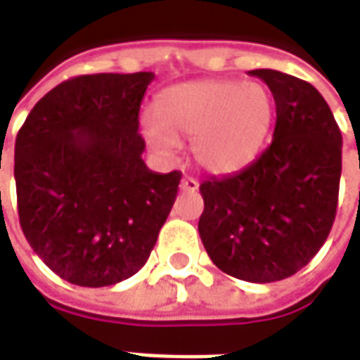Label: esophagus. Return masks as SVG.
Instances as JSON below:
<instances>
[{
	"label": "esophagus",
	"mask_w": 360,
	"mask_h": 360,
	"mask_svg": "<svg viewBox=\"0 0 360 360\" xmlns=\"http://www.w3.org/2000/svg\"><path fill=\"white\" fill-rule=\"evenodd\" d=\"M196 188H198V181L193 179V177H183V181H181V191L191 193V191H196Z\"/></svg>",
	"instance_id": "34e87169"
}]
</instances>
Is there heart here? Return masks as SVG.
<instances>
[{"label":"heart","instance_id":"obj_1","mask_svg":"<svg viewBox=\"0 0 360 360\" xmlns=\"http://www.w3.org/2000/svg\"><path fill=\"white\" fill-rule=\"evenodd\" d=\"M274 96L262 82L204 79L158 96L156 113L142 117V134L160 156H175L193 141L196 164L216 175L239 172L262 148L274 123Z\"/></svg>","mask_w":360,"mask_h":360}]
</instances>
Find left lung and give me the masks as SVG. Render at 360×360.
<instances>
[{
    "mask_svg": "<svg viewBox=\"0 0 360 360\" xmlns=\"http://www.w3.org/2000/svg\"><path fill=\"white\" fill-rule=\"evenodd\" d=\"M249 75L276 102L274 141L241 172L200 185L198 233L219 270L279 281L314 258L330 235L341 177V131L310 82L274 69Z\"/></svg>",
    "mask_w": 360,
    "mask_h": 360,
    "instance_id": "left-lung-1",
    "label": "left lung"
}]
</instances>
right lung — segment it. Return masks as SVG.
<instances>
[{
    "label": "right lung",
    "mask_w": 360,
    "mask_h": 360,
    "mask_svg": "<svg viewBox=\"0 0 360 360\" xmlns=\"http://www.w3.org/2000/svg\"><path fill=\"white\" fill-rule=\"evenodd\" d=\"M152 81L148 71L69 79L17 134L22 233L69 283L105 287L134 276L172 212L181 173L152 172L142 160L139 111Z\"/></svg>",
    "instance_id": "right-lung-1"
}]
</instances>
